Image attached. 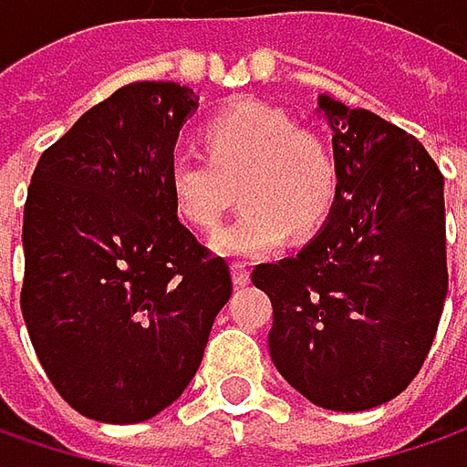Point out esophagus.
Instances as JSON below:
<instances>
[{
    "label": "esophagus",
    "instance_id": "1",
    "mask_svg": "<svg viewBox=\"0 0 467 467\" xmlns=\"http://www.w3.org/2000/svg\"><path fill=\"white\" fill-rule=\"evenodd\" d=\"M233 281L234 286H245L251 281V273H248V267L243 262H233Z\"/></svg>",
    "mask_w": 467,
    "mask_h": 467
}]
</instances>
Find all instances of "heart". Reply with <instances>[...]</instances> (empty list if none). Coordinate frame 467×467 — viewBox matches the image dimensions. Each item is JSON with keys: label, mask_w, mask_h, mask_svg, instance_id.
Wrapping results in <instances>:
<instances>
[{"label": "heart", "mask_w": 467, "mask_h": 467, "mask_svg": "<svg viewBox=\"0 0 467 467\" xmlns=\"http://www.w3.org/2000/svg\"><path fill=\"white\" fill-rule=\"evenodd\" d=\"M208 156L178 148L170 159V192L181 216L213 230L237 197L245 208L213 234L227 256L267 254L292 230L317 233L337 200V161L319 135L265 102L243 99L205 127Z\"/></svg>", "instance_id": "1"}]
</instances>
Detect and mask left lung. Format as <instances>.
Wrapping results in <instances>:
<instances>
[{"label":"left lung","instance_id":"obj_1","mask_svg":"<svg viewBox=\"0 0 467 467\" xmlns=\"http://www.w3.org/2000/svg\"><path fill=\"white\" fill-rule=\"evenodd\" d=\"M332 130L337 200L292 256L256 265L273 303L278 373L329 411L398 398L420 373L441 322L446 273L443 175L414 135L319 97Z\"/></svg>","mask_w":467,"mask_h":467}]
</instances>
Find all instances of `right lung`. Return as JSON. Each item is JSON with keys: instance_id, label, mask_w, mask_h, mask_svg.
Instances as JSON below:
<instances>
[{"instance_id": "obj_1", "label": "right lung", "mask_w": 467, "mask_h": 467, "mask_svg": "<svg viewBox=\"0 0 467 467\" xmlns=\"http://www.w3.org/2000/svg\"><path fill=\"white\" fill-rule=\"evenodd\" d=\"M192 88L140 80L40 156L24 205L21 311L56 392L110 424L164 411L194 379L230 265L178 222L170 159Z\"/></svg>"}]
</instances>
